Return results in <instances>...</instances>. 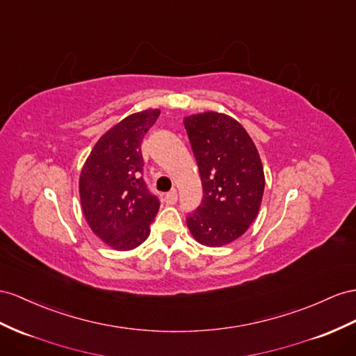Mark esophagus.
Segmentation results:
<instances>
[{
    "mask_svg": "<svg viewBox=\"0 0 356 356\" xmlns=\"http://www.w3.org/2000/svg\"><path fill=\"white\" fill-rule=\"evenodd\" d=\"M177 202V191L172 189L165 195V203L167 204H175Z\"/></svg>",
    "mask_w": 356,
    "mask_h": 356,
    "instance_id": "34e87169",
    "label": "esophagus"
}]
</instances>
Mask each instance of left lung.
<instances>
[{
  "label": "left lung",
  "mask_w": 356,
  "mask_h": 356,
  "mask_svg": "<svg viewBox=\"0 0 356 356\" xmlns=\"http://www.w3.org/2000/svg\"><path fill=\"white\" fill-rule=\"evenodd\" d=\"M185 129L203 184V200L186 224L206 247H224L256 220L265 191V172L251 136L230 115H189Z\"/></svg>",
  "instance_id": "1"
}]
</instances>
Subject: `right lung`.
<instances>
[{
	"label": "right lung",
	"mask_w": 356,
	"mask_h": 356,
	"mask_svg": "<svg viewBox=\"0 0 356 356\" xmlns=\"http://www.w3.org/2000/svg\"><path fill=\"white\" fill-rule=\"evenodd\" d=\"M159 109L127 115L102 135L79 177V197L90 229L109 247L129 251L150 234L159 211L143 177L141 143Z\"/></svg>",
	"instance_id": "1"
}]
</instances>
